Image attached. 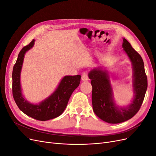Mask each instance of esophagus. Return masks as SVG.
I'll return each instance as SVG.
<instances>
[{
    "instance_id": "obj_1",
    "label": "esophagus",
    "mask_w": 156,
    "mask_h": 156,
    "mask_svg": "<svg viewBox=\"0 0 156 156\" xmlns=\"http://www.w3.org/2000/svg\"><path fill=\"white\" fill-rule=\"evenodd\" d=\"M81 79L83 81H88V73L87 72H83L82 76H81Z\"/></svg>"
}]
</instances>
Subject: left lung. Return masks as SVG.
<instances>
[{"instance_id": "left-lung-1", "label": "left lung", "mask_w": 156, "mask_h": 156, "mask_svg": "<svg viewBox=\"0 0 156 156\" xmlns=\"http://www.w3.org/2000/svg\"><path fill=\"white\" fill-rule=\"evenodd\" d=\"M122 48L129 56L133 68V90L135 94L129 106L120 108L115 105L109 78L105 71L96 68L88 74L92 86L93 111L100 119L110 124L121 123L133 117L142 105L148 87L142 57L125 38Z\"/></svg>"}]
</instances>
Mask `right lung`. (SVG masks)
<instances>
[{"instance_id":"add662e5","label":"right lung","mask_w":156,"mask_h":156,"mask_svg":"<svg viewBox=\"0 0 156 156\" xmlns=\"http://www.w3.org/2000/svg\"><path fill=\"white\" fill-rule=\"evenodd\" d=\"M34 44V40H32L18 55L17 61L13 68L12 94L17 107L22 112L36 120L45 121L58 117L64 112L71 95L79 85L81 76L79 75L65 76L56 90L39 105L31 104L26 101L21 94L20 73L25 54Z\"/></svg>"}]
</instances>
